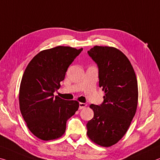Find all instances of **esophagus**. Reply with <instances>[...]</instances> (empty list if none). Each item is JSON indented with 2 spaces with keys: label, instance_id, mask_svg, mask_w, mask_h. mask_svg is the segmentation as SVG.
I'll return each mask as SVG.
<instances>
[{
  "label": "esophagus",
  "instance_id": "1",
  "mask_svg": "<svg viewBox=\"0 0 160 160\" xmlns=\"http://www.w3.org/2000/svg\"><path fill=\"white\" fill-rule=\"evenodd\" d=\"M79 109H83L86 106V104L84 103H79Z\"/></svg>",
  "mask_w": 160,
  "mask_h": 160
}]
</instances>
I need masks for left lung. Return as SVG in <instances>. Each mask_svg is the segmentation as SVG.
<instances>
[{
	"label": "left lung",
	"mask_w": 160,
	"mask_h": 160,
	"mask_svg": "<svg viewBox=\"0 0 160 160\" xmlns=\"http://www.w3.org/2000/svg\"><path fill=\"white\" fill-rule=\"evenodd\" d=\"M88 55L98 68L99 87L104 91L101 105H90L93 118L86 124L87 135L97 145L110 147L126 133L138 106V81L131 63L112 47L95 46Z\"/></svg>",
	"instance_id": "1"
}]
</instances>
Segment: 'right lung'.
I'll return each instance as SVG.
<instances>
[{
    "label": "right lung",
    "mask_w": 160,
    "mask_h": 160,
    "mask_svg": "<svg viewBox=\"0 0 160 160\" xmlns=\"http://www.w3.org/2000/svg\"><path fill=\"white\" fill-rule=\"evenodd\" d=\"M82 50L64 46L45 49L26 67L20 86V109L29 130L41 140L62 136L67 120L78 108V101L64 100L54 93L64 79L68 67Z\"/></svg>",
    "instance_id": "1"
}]
</instances>
